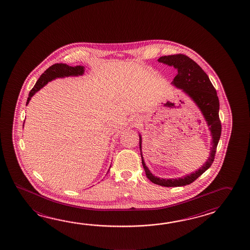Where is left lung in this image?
Segmentation results:
<instances>
[{
	"instance_id": "obj_1",
	"label": "left lung",
	"mask_w": 250,
	"mask_h": 250,
	"mask_svg": "<svg viewBox=\"0 0 250 250\" xmlns=\"http://www.w3.org/2000/svg\"><path fill=\"white\" fill-rule=\"evenodd\" d=\"M158 61L174 66L177 70V74L173 80L172 84H174L176 88L183 89V91L186 92L195 102L198 107L201 109L208 126L209 127L208 128L212 136V148L208 159L197 171L177 179H163L153 176L146 166L141 152L142 138L139 135V148L142 158V165L147 178L153 184L165 187L186 186L195 181L199 176H201L208 168L210 167L214 162L216 147L219 142L222 131L219 119V99L208 76L201 66L189 57L184 54L163 56L158 59Z\"/></svg>"
}]
</instances>
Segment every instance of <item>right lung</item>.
<instances>
[{
	"instance_id": "right-lung-1",
	"label": "right lung",
	"mask_w": 250,
	"mask_h": 250,
	"mask_svg": "<svg viewBox=\"0 0 250 250\" xmlns=\"http://www.w3.org/2000/svg\"><path fill=\"white\" fill-rule=\"evenodd\" d=\"M83 73L84 67L81 65L73 67V66H69L65 64H55L49 66V68L47 69L44 73L41 75V77L36 82L34 88L31 89L27 101H26V104L29 103L31 98L50 81L56 78H61V77L63 78V77H67V76L83 75Z\"/></svg>"
}]
</instances>
